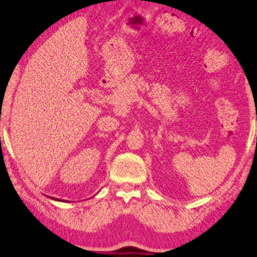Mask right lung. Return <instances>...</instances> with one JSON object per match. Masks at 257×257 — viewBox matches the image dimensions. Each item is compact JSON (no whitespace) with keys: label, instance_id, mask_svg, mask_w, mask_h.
I'll use <instances>...</instances> for the list:
<instances>
[{"label":"right lung","instance_id":"1","mask_svg":"<svg viewBox=\"0 0 257 257\" xmlns=\"http://www.w3.org/2000/svg\"><path fill=\"white\" fill-rule=\"evenodd\" d=\"M54 199V198H53ZM54 200H59V202H60V199H54ZM62 202H64V200H62Z\"/></svg>","mask_w":257,"mask_h":257}]
</instances>
